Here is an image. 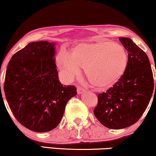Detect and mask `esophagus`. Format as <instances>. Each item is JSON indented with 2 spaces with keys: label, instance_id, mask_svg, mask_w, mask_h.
Masks as SVG:
<instances>
[{
  "label": "esophagus",
  "instance_id": "esophagus-1",
  "mask_svg": "<svg viewBox=\"0 0 156 156\" xmlns=\"http://www.w3.org/2000/svg\"><path fill=\"white\" fill-rule=\"evenodd\" d=\"M86 91V89H84L83 87H77V93L80 94H82L83 92H84V91Z\"/></svg>",
  "mask_w": 156,
  "mask_h": 156
}]
</instances>
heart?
Masks as SVG:
<instances>
[{"mask_svg": "<svg viewBox=\"0 0 156 156\" xmlns=\"http://www.w3.org/2000/svg\"><path fill=\"white\" fill-rule=\"evenodd\" d=\"M59 67L68 80L85 69L87 78L94 86L106 88L115 84L124 74L128 65L126 52L120 44L112 41L80 44L72 49L69 56L62 55Z\"/></svg>", "mask_w": 156, "mask_h": 156, "instance_id": "heart-1", "label": "heart"}]
</instances>
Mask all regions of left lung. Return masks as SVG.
Masks as SVG:
<instances>
[{"mask_svg":"<svg viewBox=\"0 0 156 156\" xmlns=\"http://www.w3.org/2000/svg\"><path fill=\"white\" fill-rule=\"evenodd\" d=\"M119 39L128 51L127 67L112 87L98 94V103L94 109L98 121L111 129H124L137 122L146 111L154 89L147 55L130 38Z\"/></svg>","mask_w":156,"mask_h":156,"instance_id":"obj_1","label":"left lung"}]
</instances>
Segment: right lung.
<instances>
[{"label":"right lung","instance_id":"right-lung-1","mask_svg":"<svg viewBox=\"0 0 156 156\" xmlns=\"http://www.w3.org/2000/svg\"><path fill=\"white\" fill-rule=\"evenodd\" d=\"M54 46L48 41L29 43L12 55L5 73L10 110L21 125L39 133L58 126L67 101L76 94L75 86L59 82Z\"/></svg>","mask_w":156,"mask_h":156}]
</instances>
